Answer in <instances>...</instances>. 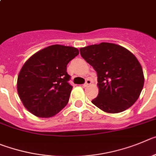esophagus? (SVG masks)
I'll return each mask as SVG.
<instances>
[{"instance_id": "34e87169", "label": "esophagus", "mask_w": 156, "mask_h": 156, "mask_svg": "<svg viewBox=\"0 0 156 156\" xmlns=\"http://www.w3.org/2000/svg\"><path fill=\"white\" fill-rule=\"evenodd\" d=\"M91 83H92V81H91L90 79H87L86 81H85V83L83 85V86L86 87V86H88V85H91Z\"/></svg>"}]
</instances>
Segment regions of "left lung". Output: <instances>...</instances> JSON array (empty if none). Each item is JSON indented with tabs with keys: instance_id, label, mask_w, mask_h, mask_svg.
I'll list each match as a JSON object with an SVG mask.
<instances>
[{
	"instance_id": "1",
	"label": "left lung",
	"mask_w": 156,
	"mask_h": 156,
	"mask_svg": "<svg viewBox=\"0 0 156 156\" xmlns=\"http://www.w3.org/2000/svg\"><path fill=\"white\" fill-rule=\"evenodd\" d=\"M80 54L97 73L99 94L92 101L102 111L117 113L139 97L144 74L135 56L120 45L101 43L82 47Z\"/></svg>"
}]
</instances>
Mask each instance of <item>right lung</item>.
<instances>
[{
  "label": "right lung",
  "instance_id": "add662e5",
  "mask_svg": "<svg viewBox=\"0 0 156 156\" xmlns=\"http://www.w3.org/2000/svg\"><path fill=\"white\" fill-rule=\"evenodd\" d=\"M77 48L52 45L36 52L23 64L17 90L24 106L42 118L55 116L68 104L72 86L68 63L78 55Z\"/></svg>",
  "mask_w": 156,
  "mask_h": 156
}]
</instances>
